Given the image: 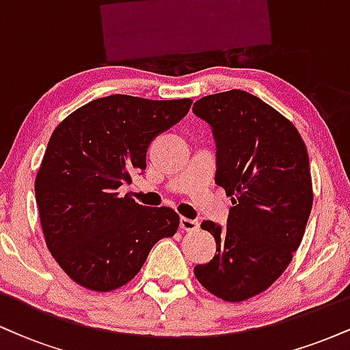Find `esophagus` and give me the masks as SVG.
<instances>
[{
  "label": "esophagus",
  "mask_w": 350,
  "mask_h": 350,
  "mask_svg": "<svg viewBox=\"0 0 350 350\" xmlns=\"http://www.w3.org/2000/svg\"><path fill=\"white\" fill-rule=\"evenodd\" d=\"M180 228L186 232H196L199 228V222L198 220H192V219H187V217H180Z\"/></svg>",
  "instance_id": "obj_1"
}]
</instances>
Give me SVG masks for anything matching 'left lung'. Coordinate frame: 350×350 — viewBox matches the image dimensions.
<instances>
[{
	"mask_svg": "<svg viewBox=\"0 0 350 350\" xmlns=\"http://www.w3.org/2000/svg\"><path fill=\"white\" fill-rule=\"evenodd\" d=\"M212 126L217 186L232 198L227 227L211 220L217 250L194 275L217 298L240 303L283 275L312 207L306 144L286 116L243 90L207 95L192 108Z\"/></svg>",
	"mask_w": 350,
	"mask_h": 350,
	"instance_id": "left-lung-1",
	"label": "left lung"
}]
</instances>
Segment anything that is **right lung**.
I'll return each instance as SVG.
<instances>
[{"instance_id": "add662e5", "label": "right lung", "mask_w": 350, "mask_h": 350, "mask_svg": "<svg viewBox=\"0 0 350 350\" xmlns=\"http://www.w3.org/2000/svg\"><path fill=\"white\" fill-rule=\"evenodd\" d=\"M191 98L110 95L77 108L52 133L34 191L46 245L70 280L113 291L142 270L151 248L178 232L171 207L139 206L118 187L146 170L151 139L187 115Z\"/></svg>"}]
</instances>
